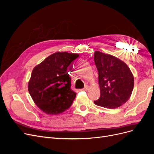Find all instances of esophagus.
<instances>
[{"mask_svg": "<svg viewBox=\"0 0 154 154\" xmlns=\"http://www.w3.org/2000/svg\"><path fill=\"white\" fill-rule=\"evenodd\" d=\"M88 85H85V87L83 88H82V89H80V91H87L88 89Z\"/></svg>", "mask_w": 154, "mask_h": 154, "instance_id": "obj_1", "label": "esophagus"}]
</instances>
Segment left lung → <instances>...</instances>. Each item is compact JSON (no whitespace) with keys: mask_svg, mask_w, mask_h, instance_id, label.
Here are the masks:
<instances>
[{"mask_svg":"<svg viewBox=\"0 0 154 154\" xmlns=\"http://www.w3.org/2000/svg\"><path fill=\"white\" fill-rule=\"evenodd\" d=\"M94 59L100 88V98L94 103L106 109L118 108L125 103L132 94L133 74L127 64L112 55L97 51Z\"/></svg>","mask_w":154,"mask_h":154,"instance_id":"left-lung-1","label":"left lung"}]
</instances>
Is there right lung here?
<instances>
[{"instance_id": "obj_1", "label": "right lung", "mask_w": 154, "mask_h": 154, "mask_svg": "<svg viewBox=\"0 0 154 154\" xmlns=\"http://www.w3.org/2000/svg\"><path fill=\"white\" fill-rule=\"evenodd\" d=\"M78 57V54L55 53L32 70L28 91L45 113L58 114L71 106L76 93L71 89L68 67Z\"/></svg>"}]
</instances>
